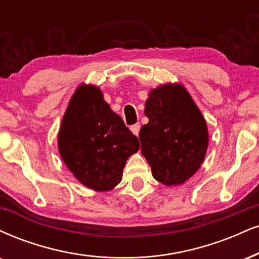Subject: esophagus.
I'll use <instances>...</instances> for the list:
<instances>
[{
	"mask_svg": "<svg viewBox=\"0 0 259 259\" xmlns=\"http://www.w3.org/2000/svg\"><path fill=\"white\" fill-rule=\"evenodd\" d=\"M140 124L138 123V124H134V125H132V127H130V130H132L133 132V134L135 136H139V133H140Z\"/></svg>",
	"mask_w": 259,
	"mask_h": 259,
	"instance_id": "1",
	"label": "esophagus"
}]
</instances>
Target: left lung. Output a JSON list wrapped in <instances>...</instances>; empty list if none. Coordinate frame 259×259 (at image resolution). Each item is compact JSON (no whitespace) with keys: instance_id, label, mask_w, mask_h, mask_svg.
I'll return each instance as SVG.
<instances>
[{"instance_id":"8db88e82","label":"left lung","mask_w":259,"mask_h":259,"mask_svg":"<svg viewBox=\"0 0 259 259\" xmlns=\"http://www.w3.org/2000/svg\"><path fill=\"white\" fill-rule=\"evenodd\" d=\"M148 123L140 130L141 153L165 186L182 185L204 161L208 133L200 110L181 84L152 89L145 104Z\"/></svg>"}]
</instances>
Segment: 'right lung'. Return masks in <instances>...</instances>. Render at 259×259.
<instances>
[{"label": "right lung", "mask_w": 259, "mask_h": 259, "mask_svg": "<svg viewBox=\"0 0 259 259\" xmlns=\"http://www.w3.org/2000/svg\"><path fill=\"white\" fill-rule=\"evenodd\" d=\"M59 152L82 185L96 192L111 191L121 181L127 158L140 148L139 139L110 108L101 90L82 84L62 118Z\"/></svg>", "instance_id": "right-lung-1"}]
</instances>
